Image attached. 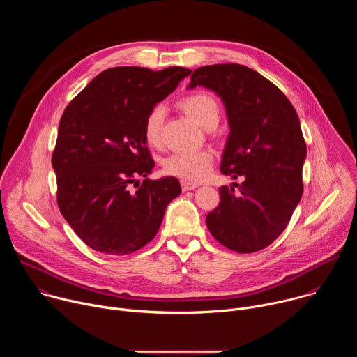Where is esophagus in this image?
<instances>
[{"instance_id":"esophagus-1","label":"esophagus","mask_w":357,"mask_h":357,"mask_svg":"<svg viewBox=\"0 0 357 357\" xmlns=\"http://www.w3.org/2000/svg\"><path fill=\"white\" fill-rule=\"evenodd\" d=\"M181 185H182V190H192V189H195V188H197V186H199L197 183H195V182H189V181H182V182H181Z\"/></svg>"}]
</instances>
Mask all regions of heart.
<instances>
[{"label":"heart","instance_id":"b5f03b06","mask_svg":"<svg viewBox=\"0 0 357 357\" xmlns=\"http://www.w3.org/2000/svg\"><path fill=\"white\" fill-rule=\"evenodd\" d=\"M179 105L190 119L206 130L215 128L220 120V106L218 100L206 91H193L185 96ZM165 114L167 110L164 105H155L146 113L144 119V137L148 144H160ZM212 162L213 152L211 149L179 151L164 160L162 168L168 175L189 182H197L208 175Z\"/></svg>","mask_w":357,"mask_h":357}]
</instances>
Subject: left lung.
<instances>
[{
	"label": "left lung",
	"instance_id": "obj_1",
	"mask_svg": "<svg viewBox=\"0 0 357 357\" xmlns=\"http://www.w3.org/2000/svg\"><path fill=\"white\" fill-rule=\"evenodd\" d=\"M196 86L223 100L230 134L220 171L243 179L219 188L208 229L233 251H260L284 231L303 192L307 144L298 114L274 83L243 65L202 66L190 76L189 87Z\"/></svg>",
	"mask_w": 357,
	"mask_h": 357
}]
</instances>
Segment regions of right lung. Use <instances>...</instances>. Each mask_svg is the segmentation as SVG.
Here are the masks:
<instances>
[{"instance_id": "right-lung-1", "label": "right lung", "mask_w": 357, "mask_h": 357, "mask_svg": "<svg viewBox=\"0 0 357 357\" xmlns=\"http://www.w3.org/2000/svg\"><path fill=\"white\" fill-rule=\"evenodd\" d=\"M190 72L181 66L158 72L112 68L65 109L52 154L58 206L90 248L126 256L158 233L167 206L182 189L174 176L146 178L155 162L144 119ZM138 176L146 178L141 184Z\"/></svg>"}]
</instances>
